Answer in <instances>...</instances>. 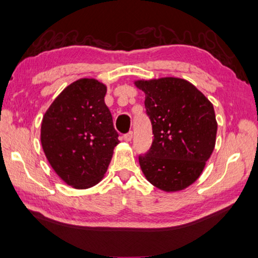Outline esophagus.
Segmentation results:
<instances>
[{
  "label": "esophagus",
  "mask_w": 258,
  "mask_h": 258,
  "mask_svg": "<svg viewBox=\"0 0 258 258\" xmlns=\"http://www.w3.org/2000/svg\"><path fill=\"white\" fill-rule=\"evenodd\" d=\"M132 138H133V132H132V131H130L128 133L124 134V136H123V139L126 141V142H130V141L132 140Z\"/></svg>",
  "instance_id": "34e87169"
}]
</instances>
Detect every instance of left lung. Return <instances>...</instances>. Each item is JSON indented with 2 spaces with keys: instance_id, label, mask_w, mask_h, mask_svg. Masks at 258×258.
<instances>
[{
  "instance_id": "obj_1",
  "label": "left lung",
  "mask_w": 258,
  "mask_h": 258,
  "mask_svg": "<svg viewBox=\"0 0 258 258\" xmlns=\"http://www.w3.org/2000/svg\"><path fill=\"white\" fill-rule=\"evenodd\" d=\"M145 93V109L153 142L139 162L145 178L166 192L185 189L199 178L215 149L214 106L184 79L138 80Z\"/></svg>"
}]
</instances>
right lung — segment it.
<instances>
[{
    "instance_id": "right-lung-1",
    "label": "right lung",
    "mask_w": 258,
    "mask_h": 258,
    "mask_svg": "<svg viewBox=\"0 0 258 258\" xmlns=\"http://www.w3.org/2000/svg\"><path fill=\"white\" fill-rule=\"evenodd\" d=\"M106 92L98 80L79 79L60 93L43 116V152L54 172L76 189L103 179L119 143Z\"/></svg>"
}]
</instances>
